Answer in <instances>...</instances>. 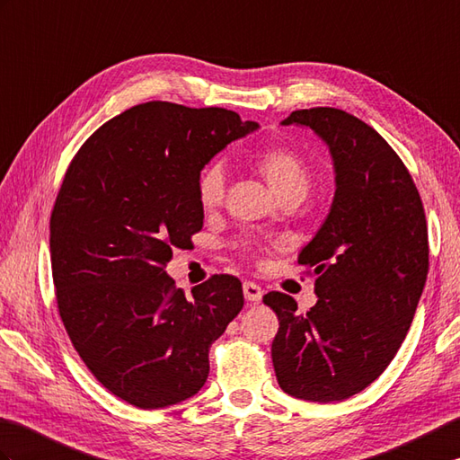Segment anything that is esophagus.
Returning a JSON list of instances; mask_svg holds the SVG:
<instances>
[{"label":"esophagus","mask_w":460,"mask_h":460,"mask_svg":"<svg viewBox=\"0 0 460 460\" xmlns=\"http://www.w3.org/2000/svg\"><path fill=\"white\" fill-rule=\"evenodd\" d=\"M243 294L252 304H259L262 300V288L259 284H254V282H244L243 284Z\"/></svg>","instance_id":"esophagus-1"}]
</instances>
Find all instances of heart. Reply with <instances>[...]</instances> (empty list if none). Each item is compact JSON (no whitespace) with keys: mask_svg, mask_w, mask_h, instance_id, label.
<instances>
[{"mask_svg":"<svg viewBox=\"0 0 460 460\" xmlns=\"http://www.w3.org/2000/svg\"><path fill=\"white\" fill-rule=\"evenodd\" d=\"M259 168L269 180L270 188L279 198L304 199L309 186H312V174L304 160L292 153L290 148H269L259 156ZM227 188V170L219 160H213L198 176V199L206 209L217 208L226 198Z\"/></svg>","mask_w":460,"mask_h":460,"instance_id":"obj_1","label":"heart"}]
</instances>
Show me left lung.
<instances>
[{"instance_id": "8db88e82", "label": "left lung", "mask_w": 460, "mask_h": 460, "mask_svg": "<svg viewBox=\"0 0 460 460\" xmlns=\"http://www.w3.org/2000/svg\"><path fill=\"white\" fill-rule=\"evenodd\" d=\"M282 125L312 129L329 146L335 198L322 229L297 256L315 276L317 304L269 292L279 315L272 365L280 388L309 402H339L375 382L396 357L429 270L425 211L408 168L358 117L297 110Z\"/></svg>"}]
</instances>
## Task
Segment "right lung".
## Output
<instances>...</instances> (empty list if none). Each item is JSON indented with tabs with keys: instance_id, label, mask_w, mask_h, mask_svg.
<instances>
[{
	"instance_id": "obj_1",
	"label": "right lung",
	"mask_w": 460,
	"mask_h": 460,
	"mask_svg": "<svg viewBox=\"0 0 460 460\" xmlns=\"http://www.w3.org/2000/svg\"><path fill=\"white\" fill-rule=\"evenodd\" d=\"M254 129L223 108L146 102L103 123L64 174L50 216L58 314L92 375L137 408L198 394L211 343L243 309L234 276L186 297L164 269L204 226L201 168Z\"/></svg>"
}]
</instances>
